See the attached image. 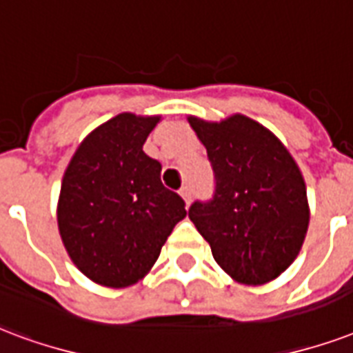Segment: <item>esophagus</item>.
Returning <instances> with one entry per match:
<instances>
[{
  "label": "esophagus",
  "mask_w": 353,
  "mask_h": 353,
  "mask_svg": "<svg viewBox=\"0 0 353 353\" xmlns=\"http://www.w3.org/2000/svg\"><path fill=\"white\" fill-rule=\"evenodd\" d=\"M179 194H181V198L185 200V203H190V198H192V188L188 187V185H185V187H181V190H179Z\"/></svg>",
  "instance_id": "obj_1"
}]
</instances>
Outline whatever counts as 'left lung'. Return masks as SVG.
I'll list each match as a JSON object with an SVG mask.
<instances>
[{
	"mask_svg": "<svg viewBox=\"0 0 353 353\" xmlns=\"http://www.w3.org/2000/svg\"><path fill=\"white\" fill-rule=\"evenodd\" d=\"M214 172V192L188 209L212 257L246 285L278 278L296 259L307 233L302 172L261 123L235 114L220 123L190 117Z\"/></svg>",
	"mask_w": 353,
	"mask_h": 353,
	"instance_id": "8db88e82",
	"label": "left lung"
}]
</instances>
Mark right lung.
<instances>
[{"instance_id":"obj_1","label":"right lung","mask_w":353,"mask_h":353,"mask_svg":"<svg viewBox=\"0 0 353 353\" xmlns=\"http://www.w3.org/2000/svg\"><path fill=\"white\" fill-rule=\"evenodd\" d=\"M159 117L123 112L94 129L64 172L59 231L87 278L120 289L150 272L185 201L161 181V163L142 152Z\"/></svg>"}]
</instances>
